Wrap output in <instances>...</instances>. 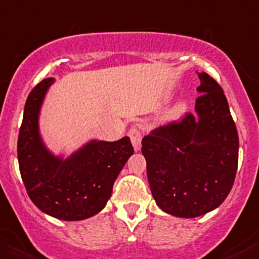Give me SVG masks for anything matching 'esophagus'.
Masks as SVG:
<instances>
[{
  "mask_svg": "<svg viewBox=\"0 0 259 259\" xmlns=\"http://www.w3.org/2000/svg\"><path fill=\"white\" fill-rule=\"evenodd\" d=\"M128 136H130V139H131V143L132 145H134V149L136 152L140 151L141 148V131L139 130L136 125H134V127L130 130V132H128Z\"/></svg>",
  "mask_w": 259,
  "mask_h": 259,
  "instance_id": "esophagus-1",
  "label": "esophagus"
}]
</instances>
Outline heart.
I'll list each match as a JSON object with an SVG mask.
<instances>
[{"mask_svg": "<svg viewBox=\"0 0 259 259\" xmlns=\"http://www.w3.org/2000/svg\"><path fill=\"white\" fill-rule=\"evenodd\" d=\"M181 108H183V105H181Z\"/></svg>", "mask_w": 259, "mask_h": 259, "instance_id": "b5f03b06", "label": "heart"}]
</instances>
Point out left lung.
I'll list each match as a JSON object with an SVG mask.
<instances>
[{
    "mask_svg": "<svg viewBox=\"0 0 259 259\" xmlns=\"http://www.w3.org/2000/svg\"><path fill=\"white\" fill-rule=\"evenodd\" d=\"M198 76L195 112L156 128L141 141L157 205L185 219L224 202L238 163V135L224 92L207 73Z\"/></svg>",
    "mask_w": 259,
    "mask_h": 259,
    "instance_id": "obj_1",
    "label": "left lung"
}]
</instances>
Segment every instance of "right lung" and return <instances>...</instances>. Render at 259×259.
I'll list each match as a JSON object with an SVG mask.
<instances>
[{
	"label": "right lung",
	"mask_w": 259,
	"mask_h": 259,
	"mask_svg": "<svg viewBox=\"0 0 259 259\" xmlns=\"http://www.w3.org/2000/svg\"><path fill=\"white\" fill-rule=\"evenodd\" d=\"M54 82L52 77L43 79L28 94L18 138L19 170L37 208L59 220L76 222L105 208L134 148L124 136L112 143L90 140L66 158L52 153L40 136L39 115Z\"/></svg>",
	"instance_id": "add662e5"
}]
</instances>
